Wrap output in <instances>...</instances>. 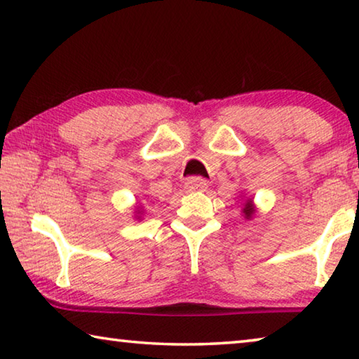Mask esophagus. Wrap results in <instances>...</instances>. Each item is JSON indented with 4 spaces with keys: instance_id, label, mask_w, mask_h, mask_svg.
<instances>
[{
    "instance_id": "34e87169",
    "label": "esophagus",
    "mask_w": 359,
    "mask_h": 359,
    "mask_svg": "<svg viewBox=\"0 0 359 359\" xmlns=\"http://www.w3.org/2000/svg\"><path fill=\"white\" fill-rule=\"evenodd\" d=\"M208 188V182L203 177H190L185 182L187 191H204Z\"/></svg>"
}]
</instances>
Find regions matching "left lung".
<instances>
[{
    "label": "left lung",
    "instance_id": "1",
    "mask_svg": "<svg viewBox=\"0 0 359 359\" xmlns=\"http://www.w3.org/2000/svg\"><path fill=\"white\" fill-rule=\"evenodd\" d=\"M253 212H255V209H253V204H252L250 199H247L245 204H244V214H245V217H247V218H250Z\"/></svg>",
    "mask_w": 359,
    "mask_h": 359
}]
</instances>
